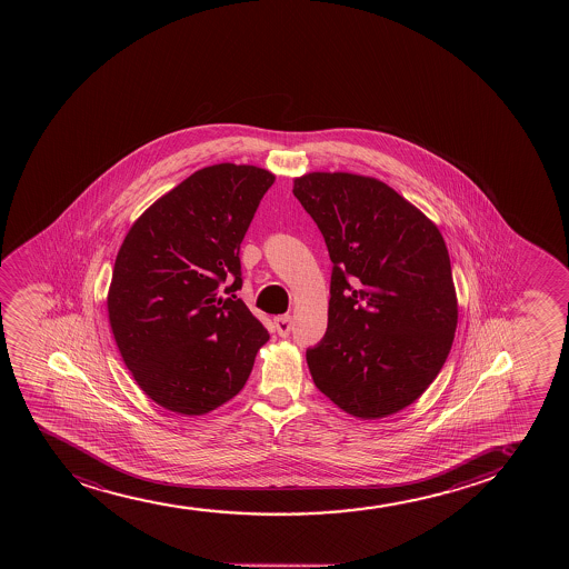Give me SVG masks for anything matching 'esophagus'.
I'll list each match as a JSON object with an SVG mask.
<instances>
[{"label": "esophagus", "mask_w": 569, "mask_h": 569, "mask_svg": "<svg viewBox=\"0 0 569 569\" xmlns=\"http://www.w3.org/2000/svg\"><path fill=\"white\" fill-rule=\"evenodd\" d=\"M273 322L274 328H277V333H279L281 338H287L290 330H292V317H290V315H279V317H274Z\"/></svg>", "instance_id": "34e87169"}]
</instances>
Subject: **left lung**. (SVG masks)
<instances>
[{
	"label": "left lung",
	"mask_w": 569,
	"mask_h": 569,
	"mask_svg": "<svg viewBox=\"0 0 569 569\" xmlns=\"http://www.w3.org/2000/svg\"><path fill=\"white\" fill-rule=\"evenodd\" d=\"M292 191L332 260L327 333L306 353L315 386L355 418L397 413L431 386L458 328L445 239L376 178L309 172Z\"/></svg>",
	"instance_id": "left-lung-1"
}]
</instances>
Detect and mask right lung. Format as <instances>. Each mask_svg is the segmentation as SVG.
<instances>
[{"label": "right lung", "instance_id": "add662e5", "mask_svg": "<svg viewBox=\"0 0 569 569\" xmlns=\"http://www.w3.org/2000/svg\"><path fill=\"white\" fill-rule=\"evenodd\" d=\"M274 177L252 164L197 170L132 223L110 292L111 332L140 389L170 412L233 399L269 333L237 296L239 250Z\"/></svg>", "mask_w": 569, "mask_h": 569}]
</instances>
